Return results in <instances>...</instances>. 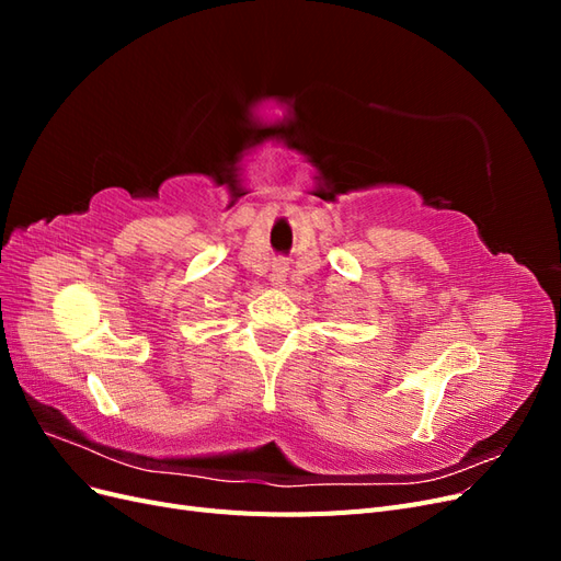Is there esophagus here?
Here are the masks:
<instances>
[{"label":"esophagus","instance_id":"34e87169","mask_svg":"<svg viewBox=\"0 0 561 561\" xmlns=\"http://www.w3.org/2000/svg\"><path fill=\"white\" fill-rule=\"evenodd\" d=\"M285 262H276V266H274V278L276 280H283L285 278Z\"/></svg>","mask_w":561,"mask_h":561}]
</instances>
